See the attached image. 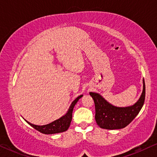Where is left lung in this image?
Listing matches in <instances>:
<instances>
[{
	"label": "left lung",
	"mask_w": 157,
	"mask_h": 157,
	"mask_svg": "<svg viewBox=\"0 0 157 157\" xmlns=\"http://www.w3.org/2000/svg\"><path fill=\"white\" fill-rule=\"evenodd\" d=\"M95 104V119L101 128L120 129L132 122L142 108L145 100V82L143 79L142 94L136 104L128 107H117L104 99L100 94L90 92Z\"/></svg>",
	"instance_id": "left-lung-1"
}]
</instances>
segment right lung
I'll return each instance as SVG.
<instances>
[{
	"label": "right lung",
	"instance_id": "right-lung-1",
	"mask_svg": "<svg viewBox=\"0 0 157 157\" xmlns=\"http://www.w3.org/2000/svg\"><path fill=\"white\" fill-rule=\"evenodd\" d=\"M83 95H81L77 97L74 101L72 102V104H71V106L68 109L67 113L63 117L60 118V119L56 120V121L51 122V123L46 124V125H43V126H38L35 125L30 123L28 121L26 122L29 124H30L32 127H33L35 129H36L40 133L45 134H57V133H61L66 132L68 129V127L70 126L71 121L72 119V113L73 110H74V106L78 102V101L82 97Z\"/></svg>",
	"mask_w": 157,
	"mask_h": 157
}]
</instances>
